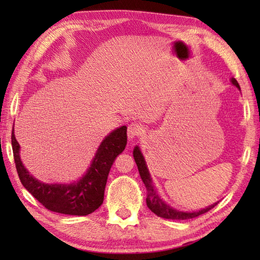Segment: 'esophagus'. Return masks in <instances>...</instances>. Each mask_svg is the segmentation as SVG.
Masks as SVG:
<instances>
[{
  "label": "esophagus",
  "instance_id": "esophagus-1",
  "mask_svg": "<svg viewBox=\"0 0 260 260\" xmlns=\"http://www.w3.org/2000/svg\"><path fill=\"white\" fill-rule=\"evenodd\" d=\"M143 133H144V128L141 124H136L133 123L128 126L127 128V136H128V140H134L136 137L141 136Z\"/></svg>",
  "mask_w": 260,
  "mask_h": 260
}]
</instances>
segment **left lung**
Here are the masks:
<instances>
[{"label": "left lung", "instance_id": "left-lung-1", "mask_svg": "<svg viewBox=\"0 0 260 260\" xmlns=\"http://www.w3.org/2000/svg\"><path fill=\"white\" fill-rule=\"evenodd\" d=\"M231 82H233V85L236 86L240 90V86L235 78H231ZM133 155H134V159H135L136 165H137V169H139L141 179L143 182H144L146 191H147V197H146L147 207L152 212L158 215V217L164 218V219H172V220L192 219V218L199 217V215L208 212L209 210H211L213 207H215L218 204V202H215V203L211 204V206L207 207L206 209H201V210H199V211H192V212L179 211V210L170 207L169 204H167L162 200L161 197H159L158 193L156 192L155 186H154V184H153L151 174H150V172H148L145 158H144V156H143V154H142L139 146L134 147Z\"/></svg>", "mask_w": 260, "mask_h": 260}]
</instances>
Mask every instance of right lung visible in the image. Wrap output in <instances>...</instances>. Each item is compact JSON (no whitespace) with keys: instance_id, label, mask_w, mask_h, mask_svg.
<instances>
[{"instance_id":"obj_1","label":"right lung","mask_w":260,"mask_h":260,"mask_svg":"<svg viewBox=\"0 0 260 260\" xmlns=\"http://www.w3.org/2000/svg\"><path fill=\"white\" fill-rule=\"evenodd\" d=\"M127 127L120 126L101 143L89 169L70 184H49L29 173L20 157V145L12 131V148L21 183L40 202L53 212L70 215H87L102 206L109 170L127 144Z\"/></svg>"}]
</instances>
